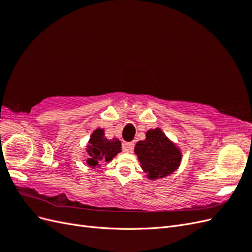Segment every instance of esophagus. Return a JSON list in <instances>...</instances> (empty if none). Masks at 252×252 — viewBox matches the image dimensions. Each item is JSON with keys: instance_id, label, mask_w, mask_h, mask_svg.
Segmentation results:
<instances>
[{"instance_id": "34e87169", "label": "esophagus", "mask_w": 252, "mask_h": 252, "mask_svg": "<svg viewBox=\"0 0 252 252\" xmlns=\"http://www.w3.org/2000/svg\"><path fill=\"white\" fill-rule=\"evenodd\" d=\"M134 148V143H124L123 144V150L125 152H129V154H132Z\"/></svg>"}]
</instances>
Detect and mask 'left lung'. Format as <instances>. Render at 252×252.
<instances>
[{
  "instance_id": "8db88e82",
  "label": "left lung",
  "mask_w": 252,
  "mask_h": 252,
  "mask_svg": "<svg viewBox=\"0 0 252 252\" xmlns=\"http://www.w3.org/2000/svg\"><path fill=\"white\" fill-rule=\"evenodd\" d=\"M142 169L151 181L168 177L177 170L181 161L180 148L161 130L149 129L146 139L139 141L134 147Z\"/></svg>"
}]
</instances>
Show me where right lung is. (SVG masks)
<instances>
[{
  "mask_svg": "<svg viewBox=\"0 0 252 252\" xmlns=\"http://www.w3.org/2000/svg\"><path fill=\"white\" fill-rule=\"evenodd\" d=\"M86 151L88 158L86 163L89 167L94 169L100 167L103 162H110L111 159L122 151L121 141L117 138L111 140L105 136V130L103 128H96L90 135Z\"/></svg>",
  "mask_w": 252,
  "mask_h": 252,
  "instance_id": "add662e5",
  "label": "right lung"
}]
</instances>
